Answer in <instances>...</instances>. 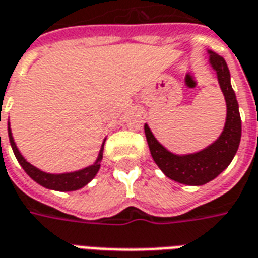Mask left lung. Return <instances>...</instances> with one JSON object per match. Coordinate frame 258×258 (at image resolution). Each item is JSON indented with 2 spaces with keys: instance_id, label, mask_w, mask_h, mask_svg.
Returning a JSON list of instances; mask_svg holds the SVG:
<instances>
[{
  "instance_id": "left-lung-1",
  "label": "left lung",
  "mask_w": 258,
  "mask_h": 258,
  "mask_svg": "<svg viewBox=\"0 0 258 258\" xmlns=\"http://www.w3.org/2000/svg\"><path fill=\"white\" fill-rule=\"evenodd\" d=\"M208 52L210 54L209 61L217 74L220 88L223 90L227 103L225 126L219 139L202 151L188 155H176L168 151L158 142L147 123L144 125L152 159L165 173L166 177L187 185H204L217 177L224 169L228 168L238 151L242 135L239 106L234 89L231 86L228 66L220 54L214 53L212 50Z\"/></svg>"
}]
</instances>
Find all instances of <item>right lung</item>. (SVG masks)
<instances>
[{
    "instance_id": "add662e5",
    "label": "right lung",
    "mask_w": 258,
    "mask_h": 258,
    "mask_svg": "<svg viewBox=\"0 0 258 258\" xmlns=\"http://www.w3.org/2000/svg\"><path fill=\"white\" fill-rule=\"evenodd\" d=\"M8 136L11 146H12L13 154H15L16 159H18V162L22 165V168L24 169V172L27 173L34 181H37L39 185H42L45 188L54 189V191H75V189H80L82 187H85L86 184L95 177L97 172H99V169H100V162L101 159H103V150H104V143L101 144V150L99 152V157H97V159H96V162L93 165H90V166H88L85 169L77 170V172L52 174V173H46L39 170V169L33 166L31 163H29L24 159L23 155L19 152L18 147L15 144V140H13L12 137V132H11V126H9V122Z\"/></svg>"
}]
</instances>
